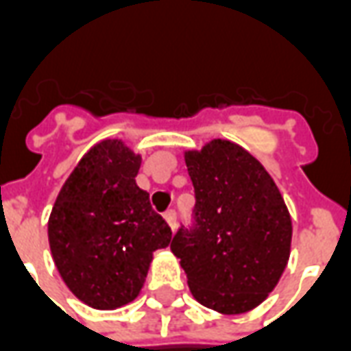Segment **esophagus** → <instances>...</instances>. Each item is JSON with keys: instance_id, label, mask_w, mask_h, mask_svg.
Wrapping results in <instances>:
<instances>
[{"instance_id": "34e87169", "label": "esophagus", "mask_w": 351, "mask_h": 351, "mask_svg": "<svg viewBox=\"0 0 351 351\" xmlns=\"http://www.w3.org/2000/svg\"><path fill=\"white\" fill-rule=\"evenodd\" d=\"M163 218H165V221L169 223V228L175 231V228H176V213H175V210H167Z\"/></svg>"}]
</instances>
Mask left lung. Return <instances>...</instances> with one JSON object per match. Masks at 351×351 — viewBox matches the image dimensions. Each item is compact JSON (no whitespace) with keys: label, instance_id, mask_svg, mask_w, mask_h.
<instances>
[{"label":"left lung","instance_id":"obj_1","mask_svg":"<svg viewBox=\"0 0 351 351\" xmlns=\"http://www.w3.org/2000/svg\"><path fill=\"white\" fill-rule=\"evenodd\" d=\"M195 190L193 226L171 250L195 301L221 314L256 308L278 284L291 248V218L276 184L250 152L214 138L184 154Z\"/></svg>","mask_w":351,"mask_h":351}]
</instances>
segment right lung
<instances>
[{"instance_id":"1","label":"right lung","mask_w":351,"mask_h":351,"mask_svg":"<svg viewBox=\"0 0 351 351\" xmlns=\"http://www.w3.org/2000/svg\"><path fill=\"white\" fill-rule=\"evenodd\" d=\"M141 156L118 138L92 146L58 193L49 244L73 295L97 310L131 302L171 228L135 182Z\"/></svg>"}]
</instances>
